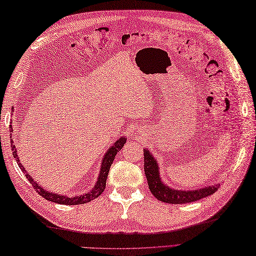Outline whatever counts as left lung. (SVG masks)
<instances>
[{"label":"left lung","instance_id":"1","mask_svg":"<svg viewBox=\"0 0 256 256\" xmlns=\"http://www.w3.org/2000/svg\"><path fill=\"white\" fill-rule=\"evenodd\" d=\"M144 172L150 192L154 194L156 199L167 204H182L194 202V201L200 200L214 194L220 187V184H214L211 186L194 190L172 188L162 179L158 162H157L148 148L144 150Z\"/></svg>","mask_w":256,"mask_h":256}]
</instances>
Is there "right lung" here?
<instances>
[{"mask_svg": "<svg viewBox=\"0 0 256 256\" xmlns=\"http://www.w3.org/2000/svg\"><path fill=\"white\" fill-rule=\"evenodd\" d=\"M13 121H10V146H12V150H13V156L18 162V167L20 168V170L25 174L26 178L28 179L30 182L32 184V186L36 189V192L40 194L42 197H44L45 199L52 201V202H55V204H68V206H74V204H86L89 202V201L94 200L96 198L99 197V196L103 192V190L106 189V178H108V170H110V167L112 165V162L116 158V156L118 154V152H120L124 144L126 143V138L125 136H121L118 138L114 144L112 146H110V148H108L104 156H103L102 162H101V167H100V172H99V176H98L96 182L94 184V188L91 190H89V192H86V194H76V196H64V194H59L56 192H48L45 188H42L40 184H38L35 180L34 178H32L28 172H26L25 167L22 164L20 160V157L18 155V150H16V146L14 145V140H13V134L12 132L14 131L13 130Z\"/></svg>", "mask_w": 256, "mask_h": 256, "instance_id": "1", "label": "right lung"}]
</instances>
